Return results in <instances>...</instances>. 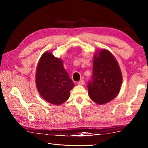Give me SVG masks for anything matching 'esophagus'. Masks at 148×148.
Instances as JSON below:
<instances>
[{
  "instance_id": "obj_1",
  "label": "esophagus",
  "mask_w": 148,
  "mask_h": 148,
  "mask_svg": "<svg viewBox=\"0 0 148 148\" xmlns=\"http://www.w3.org/2000/svg\"><path fill=\"white\" fill-rule=\"evenodd\" d=\"M84 81L83 79H81L79 81H78L77 82V84H79V85H84Z\"/></svg>"
}]
</instances>
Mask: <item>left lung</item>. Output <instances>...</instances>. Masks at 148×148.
<instances>
[{"label":"left lung","mask_w":148,"mask_h":148,"mask_svg":"<svg viewBox=\"0 0 148 148\" xmlns=\"http://www.w3.org/2000/svg\"><path fill=\"white\" fill-rule=\"evenodd\" d=\"M122 75L114 56L106 49L95 55L93 63V74L88 83V95L98 104H103L114 99L120 90Z\"/></svg>","instance_id":"8db88e82"}]
</instances>
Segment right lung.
Here are the masks:
<instances>
[{
    "mask_svg": "<svg viewBox=\"0 0 148 148\" xmlns=\"http://www.w3.org/2000/svg\"><path fill=\"white\" fill-rule=\"evenodd\" d=\"M36 82L40 96L55 105L65 102L74 86L64 67L63 61L48 52L44 53L39 62Z\"/></svg>",
    "mask_w": 148,
    "mask_h": 148,
    "instance_id": "right-lung-1",
    "label": "right lung"
}]
</instances>
